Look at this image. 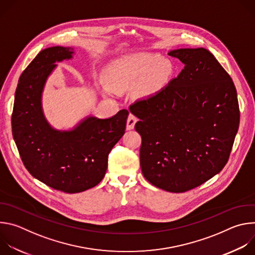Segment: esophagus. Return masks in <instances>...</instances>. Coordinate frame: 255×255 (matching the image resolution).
Returning <instances> with one entry per match:
<instances>
[{"instance_id": "obj_1", "label": "esophagus", "mask_w": 255, "mask_h": 255, "mask_svg": "<svg viewBox=\"0 0 255 255\" xmlns=\"http://www.w3.org/2000/svg\"><path fill=\"white\" fill-rule=\"evenodd\" d=\"M136 122H137V118L133 114H129L128 119H127V124H126L127 130H132L134 128Z\"/></svg>"}]
</instances>
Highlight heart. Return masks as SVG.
I'll list each match as a JSON object with an SVG mask.
<instances>
[{
    "label": "heart",
    "instance_id": "b5f03b06",
    "mask_svg": "<svg viewBox=\"0 0 255 255\" xmlns=\"http://www.w3.org/2000/svg\"><path fill=\"white\" fill-rule=\"evenodd\" d=\"M172 75V62L153 53L124 55L109 64L105 71L107 83L113 90L121 91L138 83V93L143 97L160 92ZM105 92L110 93V90L105 88Z\"/></svg>",
    "mask_w": 255,
    "mask_h": 255
}]
</instances>
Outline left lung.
<instances>
[{
    "label": "left lung",
    "instance_id": "8db88e82",
    "mask_svg": "<svg viewBox=\"0 0 255 255\" xmlns=\"http://www.w3.org/2000/svg\"><path fill=\"white\" fill-rule=\"evenodd\" d=\"M185 64L157 94L129 108L139 121L140 166L156 188L184 193L226 165L239 127V105L232 79L203 47L171 50Z\"/></svg>",
    "mask_w": 255,
    "mask_h": 255
}]
</instances>
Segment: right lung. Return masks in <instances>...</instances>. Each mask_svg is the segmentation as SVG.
Masks as SVG:
<instances>
[{
    "mask_svg": "<svg viewBox=\"0 0 255 255\" xmlns=\"http://www.w3.org/2000/svg\"><path fill=\"white\" fill-rule=\"evenodd\" d=\"M74 48L41 50L22 72L15 93L12 132L27 170L46 186L67 194L97 186L105 176L108 156L125 133L129 115L87 117L74 129L52 128L42 111V93L55 62L70 59Z\"/></svg>",
    "mask_w": 255,
    "mask_h": 255,
    "instance_id": "obj_1",
    "label": "right lung"
}]
</instances>
